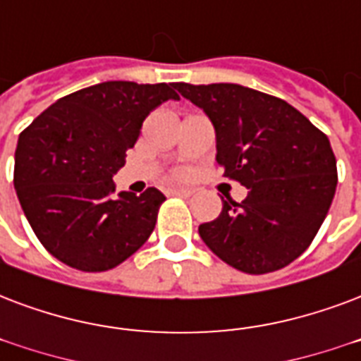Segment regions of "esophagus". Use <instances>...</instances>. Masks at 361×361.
Instances as JSON below:
<instances>
[{
  "label": "esophagus",
  "mask_w": 361,
  "mask_h": 361,
  "mask_svg": "<svg viewBox=\"0 0 361 361\" xmlns=\"http://www.w3.org/2000/svg\"><path fill=\"white\" fill-rule=\"evenodd\" d=\"M169 195H172V197H191L192 189H169Z\"/></svg>",
  "instance_id": "obj_1"
}]
</instances>
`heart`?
<instances>
[{
  "mask_svg": "<svg viewBox=\"0 0 361 361\" xmlns=\"http://www.w3.org/2000/svg\"><path fill=\"white\" fill-rule=\"evenodd\" d=\"M178 176H180V178H183V176H185V172H178Z\"/></svg>",
  "mask_w": 361,
  "mask_h": 361,
  "instance_id": "obj_1",
  "label": "heart"
}]
</instances>
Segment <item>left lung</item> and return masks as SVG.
<instances>
[{"label": "left lung", "mask_w": 361, "mask_h": 361, "mask_svg": "<svg viewBox=\"0 0 361 361\" xmlns=\"http://www.w3.org/2000/svg\"><path fill=\"white\" fill-rule=\"evenodd\" d=\"M216 128L217 164L247 189L242 202L199 227L212 252L247 274L295 261L314 240L334 200L337 161L329 140L276 96L233 82H176Z\"/></svg>", "instance_id": "obj_1"}]
</instances>
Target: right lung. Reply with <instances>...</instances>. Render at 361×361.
<instances>
[{
	"label": "right lung",
	"mask_w": 361,
	"mask_h": 361,
	"mask_svg": "<svg viewBox=\"0 0 361 361\" xmlns=\"http://www.w3.org/2000/svg\"><path fill=\"white\" fill-rule=\"evenodd\" d=\"M174 82L107 81L60 98L18 136L15 189L35 236L66 265L109 271L144 246L164 195L115 192L145 117L180 100Z\"/></svg>",
	"instance_id": "right-lung-1"
}]
</instances>
